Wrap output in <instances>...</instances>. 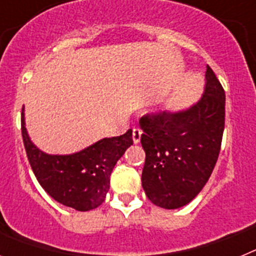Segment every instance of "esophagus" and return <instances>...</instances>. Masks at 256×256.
Listing matches in <instances>:
<instances>
[{
  "label": "esophagus",
  "instance_id": "1",
  "mask_svg": "<svg viewBox=\"0 0 256 256\" xmlns=\"http://www.w3.org/2000/svg\"><path fill=\"white\" fill-rule=\"evenodd\" d=\"M141 134H142V130L140 128H134L132 130V140H133V144H138L141 141Z\"/></svg>",
  "mask_w": 256,
  "mask_h": 256
}]
</instances>
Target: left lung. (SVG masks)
Returning <instances> with one entry per match:
<instances>
[{"label":"left lung","instance_id":"left-lung-1","mask_svg":"<svg viewBox=\"0 0 256 256\" xmlns=\"http://www.w3.org/2000/svg\"><path fill=\"white\" fill-rule=\"evenodd\" d=\"M224 106V90L208 65L200 100L182 110L142 118V187L156 206H184L206 184L220 150Z\"/></svg>","mask_w":256,"mask_h":256}]
</instances>
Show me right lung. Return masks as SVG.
Masks as SVG:
<instances>
[{
	"instance_id": "add662e5",
	"label": "right lung",
	"mask_w": 256,
	"mask_h": 256,
	"mask_svg": "<svg viewBox=\"0 0 256 256\" xmlns=\"http://www.w3.org/2000/svg\"><path fill=\"white\" fill-rule=\"evenodd\" d=\"M22 134L29 164L40 186L54 200L78 212L96 209L105 201L110 174L133 144L132 130H128L124 134L102 138L76 152L47 154L32 142L24 108Z\"/></svg>"
}]
</instances>
